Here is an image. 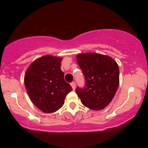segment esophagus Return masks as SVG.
<instances>
[{
	"mask_svg": "<svg viewBox=\"0 0 148 148\" xmlns=\"http://www.w3.org/2000/svg\"><path fill=\"white\" fill-rule=\"evenodd\" d=\"M71 86H72V89L74 90H75V88H76V83L74 82H72V83H71Z\"/></svg>",
	"mask_w": 148,
	"mask_h": 148,
	"instance_id": "1",
	"label": "esophagus"
}]
</instances>
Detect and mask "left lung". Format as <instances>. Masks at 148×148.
<instances>
[{"instance_id": "1", "label": "left lung", "mask_w": 148, "mask_h": 148, "mask_svg": "<svg viewBox=\"0 0 148 148\" xmlns=\"http://www.w3.org/2000/svg\"><path fill=\"white\" fill-rule=\"evenodd\" d=\"M76 60L86 79L84 88L76 92L85 106L103 109L114 97L119 86V67L111 57L96 53L78 54Z\"/></svg>"}]
</instances>
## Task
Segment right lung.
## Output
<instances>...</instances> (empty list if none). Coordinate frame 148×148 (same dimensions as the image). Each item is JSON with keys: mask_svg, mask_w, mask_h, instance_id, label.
I'll use <instances>...</instances> for the list:
<instances>
[{"mask_svg": "<svg viewBox=\"0 0 148 148\" xmlns=\"http://www.w3.org/2000/svg\"><path fill=\"white\" fill-rule=\"evenodd\" d=\"M62 58L47 55L39 58L27 69L24 84L30 100L45 113H53L63 106L72 88L60 69Z\"/></svg>", "mask_w": 148, "mask_h": 148, "instance_id": "right-lung-1", "label": "right lung"}]
</instances>
